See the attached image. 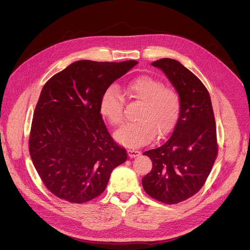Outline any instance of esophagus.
<instances>
[{"mask_svg":"<svg viewBox=\"0 0 250 250\" xmlns=\"http://www.w3.org/2000/svg\"><path fill=\"white\" fill-rule=\"evenodd\" d=\"M141 154V151L137 150V149H128V155H129L131 158L137 157Z\"/></svg>","mask_w":250,"mask_h":250,"instance_id":"esophagus-1","label":"esophagus"}]
</instances>
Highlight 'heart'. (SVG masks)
<instances>
[{"mask_svg":"<svg viewBox=\"0 0 250 250\" xmlns=\"http://www.w3.org/2000/svg\"><path fill=\"white\" fill-rule=\"evenodd\" d=\"M126 90L134 100L142 102L137 119L115 134L118 142L129 147H139L152 141L156 133L168 134L178 122L181 102L175 90L165 87L154 77L142 75L127 83ZM101 115L113 126L124 120V98L116 85H109L100 97Z\"/></svg>","mask_w":250,"mask_h":250,"instance_id":"obj_1","label":"heart"}]
</instances>
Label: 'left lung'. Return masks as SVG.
Returning a JSON list of instances; mask_svg holds the SVG:
<instances>
[{
  "label": "left lung",
  "instance_id": "1",
  "mask_svg": "<svg viewBox=\"0 0 250 250\" xmlns=\"http://www.w3.org/2000/svg\"><path fill=\"white\" fill-rule=\"evenodd\" d=\"M176 88L181 102L178 122L163 145L144 154L152 170L142 184L157 201L176 204L188 199L206 184L218 155L216 122L210 97L200 79L177 60L152 62Z\"/></svg>",
  "mask_w": 250,
  "mask_h": 250
}]
</instances>
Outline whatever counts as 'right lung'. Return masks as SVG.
Returning a JSON list of instances; mask_svg holds the SVG:
<instances>
[{
    "label": "right lung",
    "mask_w": 250,
    "mask_h": 250,
    "mask_svg": "<svg viewBox=\"0 0 250 250\" xmlns=\"http://www.w3.org/2000/svg\"><path fill=\"white\" fill-rule=\"evenodd\" d=\"M138 63L79 60L43 85L34 110L29 152L48 190L72 203L101 195L111 171L127 160L99 109L103 90Z\"/></svg>",
    "instance_id": "obj_1"
}]
</instances>
